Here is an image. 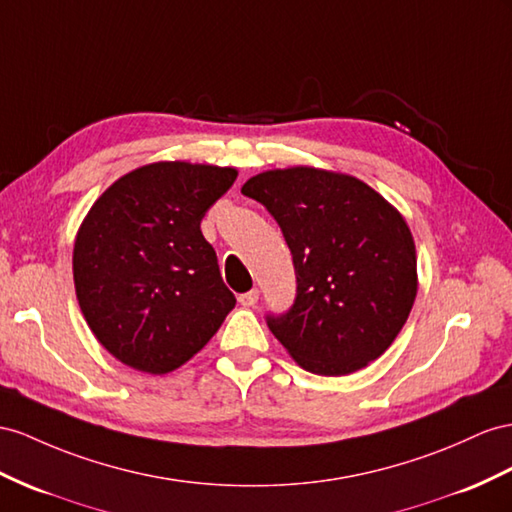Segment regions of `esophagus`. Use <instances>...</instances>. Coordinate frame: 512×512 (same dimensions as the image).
Here are the masks:
<instances>
[{"mask_svg": "<svg viewBox=\"0 0 512 512\" xmlns=\"http://www.w3.org/2000/svg\"><path fill=\"white\" fill-rule=\"evenodd\" d=\"M238 300H240L244 307H255L257 300H259V290H251V292H246V294H240Z\"/></svg>", "mask_w": 512, "mask_h": 512, "instance_id": "1", "label": "esophagus"}]
</instances>
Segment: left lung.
<instances>
[{"mask_svg":"<svg viewBox=\"0 0 512 512\" xmlns=\"http://www.w3.org/2000/svg\"><path fill=\"white\" fill-rule=\"evenodd\" d=\"M242 194L266 205L294 257V307L268 318L290 357L320 376H346L381 357L417 296L404 216L365 181L313 166L266 170Z\"/></svg>","mask_w":512,"mask_h":512,"instance_id":"8db88e82","label":"left lung"}]
</instances>
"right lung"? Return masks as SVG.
Instances as JSON below:
<instances>
[{
    "label": "right lung",
    "instance_id": "1",
    "mask_svg": "<svg viewBox=\"0 0 512 512\" xmlns=\"http://www.w3.org/2000/svg\"><path fill=\"white\" fill-rule=\"evenodd\" d=\"M231 166L153 162L116 179L73 244L88 329L114 359L162 376L199 352L235 307L201 220L231 186Z\"/></svg>",
    "mask_w": 512,
    "mask_h": 512
}]
</instances>
